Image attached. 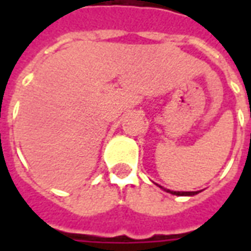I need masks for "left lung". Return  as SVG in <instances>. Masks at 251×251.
<instances>
[{"label":"left lung","mask_w":251,"mask_h":251,"mask_svg":"<svg viewBox=\"0 0 251 251\" xmlns=\"http://www.w3.org/2000/svg\"><path fill=\"white\" fill-rule=\"evenodd\" d=\"M160 188H163L161 185H158ZM164 191H167L169 194L172 195H176V196H194V195L199 194L200 191H191V192H184V191H171V189H167V188H163Z\"/></svg>","instance_id":"8db88e82"}]
</instances>
